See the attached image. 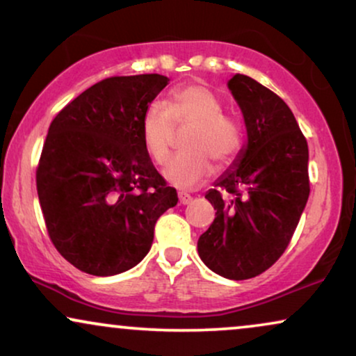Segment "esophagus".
<instances>
[{
    "instance_id": "1",
    "label": "esophagus",
    "mask_w": 356,
    "mask_h": 356,
    "mask_svg": "<svg viewBox=\"0 0 356 356\" xmlns=\"http://www.w3.org/2000/svg\"><path fill=\"white\" fill-rule=\"evenodd\" d=\"M178 197H179V204H183V206H186V204L193 201V196H189L188 193H179Z\"/></svg>"
}]
</instances>
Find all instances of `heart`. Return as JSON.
Masks as SVG:
<instances>
[{"label":"heart","instance_id":"obj_1","mask_svg":"<svg viewBox=\"0 0 356 356\" xmlns=\"http://www.w3.org/2000/svg\"><path fill=\"white\" fill-rule=\"evenodd\" d=\"M175 126L189 128L183 145L163 168L167 183L179 189H194L213 172V162L230 163L240 149L236 121L222 113V104L207 87L188 84L170 92L167 106L152 104L140 121L144 147L154 162L162 163L170 154Z\"/></svg>","mask_w":356,"mask_h":356}]
</instances>
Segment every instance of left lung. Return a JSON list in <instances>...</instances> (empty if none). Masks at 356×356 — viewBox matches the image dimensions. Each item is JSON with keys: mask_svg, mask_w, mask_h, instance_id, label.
<instances>
[{"mask_svg": "<svg viewBox=\"0 0 356 356\" xmlns=\"http://www.w3.org/2000/svg\"><path fill=\"white\" fill-rule=\"evenodd\" d=\"M246 145L206 199L216 209L199 236L204 264L230 280L269 269L289 246L309 196L308 143L289 105L245 74L228 81Z\"/></svg>", "mask_w": 356, "mask_h": 356, "instance_id": "obj_1", "label": "left lung"}]
</instances>
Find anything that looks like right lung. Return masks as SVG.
I'll list each match as a JSON object with an SVG mask.
<instances>
[{
  "label": "right lung",
  "mask_w": 356,
  "mask_h": 356,
  "mask_svg": "<svg viewBox=\"0 0 356 356\" xmlns=\"http://www.w3.org/2000/svg\"><path fill=\"white\" fill-rule=\"evenodd\" d=\"M167 76L97 82L51 121L37 168L38 201L60 254L90 275L129 270L147 254L159 217L178 202L155 170L140 121Z\"/></svg>",
  "instance_id": "add662e5"
}]
</instances>
